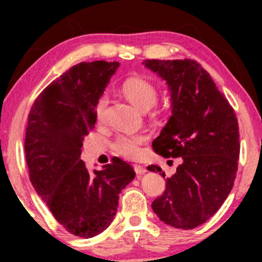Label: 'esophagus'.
<instances>
[{"label":"esophagus","mask_w":262,"mask_h":262,"mask_svg":"<svg viewBox=\"0 0 262 262\" xmlns=\"http://www.w3.org/2000/svg\"><path fill=\"white\" fill-rule=\"evenodd\" d=\"M133 169L137 175H143V173L146 172V169L144 166H141V165H134Z\"/></svg>","instance_id":"esophagus-1"}]
</instances>
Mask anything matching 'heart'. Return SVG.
<instances>
[{
	"label": "heart",
	"mask_w": 262,
	"mask_h": 262,
	"mask_svg": "<svg viewBox=\"0 0 262 262\" xmlns=\"http://www.w3.org/2000/svg\"><path fill=\"white\" fill-rule=\"evenodd\" d=\"M122 91L134 106L140 110L146 111L154 106L158 100V89L149 79L144 76H130L123 82ZM110 103L108 93L103 92L100 95L95 103V116L98 121H102L106 116V111ZM148 135L145 133H127L119 134L114 138L111 148L114 154L122 156L129 160H135L141 155V146L148 141Z\"/></svg>",
	"instance_id": "heart-1"
}]
</instances>
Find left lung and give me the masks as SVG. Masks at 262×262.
Listing matches in <instances>:
<instances>
[{
  "instance_id": "1",
  "label": "left lung",
  "mask_w": 262,
  "mask_h": 262,
  "mask_svg": "<svg viewBox=\"0 0 262 262\" xmlns=\"http://www.w3.org/2000/svg\"><path fill=\"white\" fill-rule=\"evenodd\" d=\"M144 64L166 81L172 100V116L152 149L181 160L151 208L171 227L193 229L217 213L233 188L240 152L237 118L196 60L146 59ZM148 170L165 177L160 166Z\"/></svg>"
}]
</instances>
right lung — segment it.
Segmentation results:
<instances>
[{"label": "right lung", "instance_id": "add662e5", "mask_svg": "<svg viewBox=\"0 0 262 262\" xmlns=\"http://www.w3.org/2000/svg\"><path fill=\"white\" fill-rule=\"evenodd\" d=\"M119 62H80L49 83L29 111L26 160L29 180L66 231L92 237L112 223L133 167L114 158L89 172L80 160L82 140L95 128V103Z\"/></svg>", "mask_w": 262, "mask_h": 262}]
</instances>
